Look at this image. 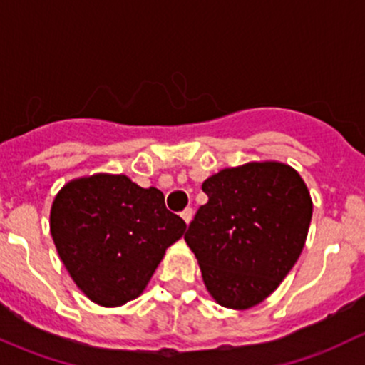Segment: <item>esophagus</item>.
Returning <instances> with one entry per match:
<instances>
[{"mask_svg":"<svg viewBox=\"0 0 365 365\" xmlns=\"http://www.w3.org/2000/svg\"><path fill=\"white\" fill-rule=\"evenodd\" d=\"M193 212H195V210H193V207H186V209H184V210H182V212H181L182 220H184V221H186V223H190V221H191V220H193Z\"/></svg>","mask_w":365,"mask_h":365,"instance_id":"esophagus-1","label":"esophagus"}]
</instances>
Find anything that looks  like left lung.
I'll return each mask as SVG.
<instances>
[{"label":"left lung","mask_w":365,"mask_h":365,"mask_svg":"<svg viewBox=\"0 0 365 365\" xmlns=\"http://www.w3.org/2000/svg\"><path fill=\"white\" fill-rule=\"evenodd\" d=\"M184 234L217 304L247 309L269 297L295 265L313 214L302 178L276 161L225 168L202 184Z\"/></svg>","instance_id":"1"}]
</instances>
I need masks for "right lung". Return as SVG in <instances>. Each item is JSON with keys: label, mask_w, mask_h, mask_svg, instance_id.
Returning <instances> with one entry per match:
<instances>
[{"label": "right lung", "mask_w": 365, "mask_h": 365, "mask_svg": "<svg viewBox=\"0 0 365 365\" xmlns=\"http://www.w3.org/2000/svg\"><path fill=\"white\" fill-rule=\"evenodd\" d=\"M186 223L156 187L126 175L71 181L54 198L51 234L71 279L93 302L123 306L144 292Z\"/></svg>", "instance_id": "right-lung-1"}]
</instances>
